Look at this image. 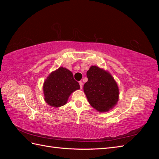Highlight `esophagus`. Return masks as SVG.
<instances>
[{"mask_svg": "<svg viewBox=\"0 0 159 159\" xmlns=\"http://www.w3.org/2000/svg\"><path fill=\"white\" fill-rule=\"evenodd\" d=\"M79 84H80V88L82 89V87H83V82H82V81H80Z\"/></svg>", "mask_w": 159, "mask_h": 159, "instance_id": "obj_1", "label": "esophagus"}]
</instances>
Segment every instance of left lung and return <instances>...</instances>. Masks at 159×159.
I'll use <instances>...</instances> for the list:
<instances>
[{
	"label": "left lung",
	"instance_id": "1",
	"mask_svg": "<svg viewBox=\"0 0 159 159\" xmlns=\"http://www.w3.org/2000/svg\"><path fill=\"white\" fill-rule=\"evenodd\" d=\"M87 77L84 91L89 104L99 112L109 111L119 100L116 81L108 71L95 66L90 67Z\"/></svg>",
	"mask_w": 159,
	"mask_h": 159
}]
</instances>
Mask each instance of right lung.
<instances>
[{
    "label": "right lung",
    "instance_id": "right-lung-1",
    "mask_svg": "<svg viewBox=\"0 0 159 159\" xmlns=\"http://www.w3.org/2000/svg\"><path fill=\"white\" fill-rule=\"evenodd\" d=\"M80 88L71 71L60 67L52 71L44 82V100L52 107H61L68 102L71 93Z\"/></svg>",
    "mask_w": 159,
    "mask_h": 159
}]
</instances>
